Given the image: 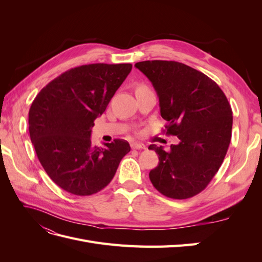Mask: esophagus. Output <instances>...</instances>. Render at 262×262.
Listing matches in <instances>:
<instances>
[{"label":"esophagus","instance_id":"obj_1","mask_svg":"<svg viewBox=\"0 0 262 262\" xmlns=\"http://www.w3.org/2000/svg\"><path fill=\"white\" fill-rule=\"evenodd\" d=\"M131 147L133 149H145V145L142 144V143H137V142H134V143L131 144Z\"/></svg>","mask_w":262,"mask_h":262}]
</instances>
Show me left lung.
<instances>
[{
    "label": "left lung",
    "instance_id": "8db88e82",
    "mask_svg": "<svg viewBox=\"0 0 262 262\" xmlns=\"http://www.w3.org/2000/svg\"><path fill=\"white\" fill-rule=\"evenodd\" d=\"M136 68L160 98L166 134L179 139L167 152L148 146L160 158L150 182L165 196L188 199L207 188L224 161L232 138L231 105L215 82L184 63L142 61Z\"/></svg>",
    "mask_w": 262,
    "mask_h": 262
}]
</instances>
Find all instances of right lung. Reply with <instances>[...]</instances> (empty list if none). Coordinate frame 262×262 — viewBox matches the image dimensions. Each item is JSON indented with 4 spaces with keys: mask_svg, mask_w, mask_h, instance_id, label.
I'll list each match as a JSON object with an SVG mask.
<instances>
[{
    "mask_svg": "<svg viewBox=\"0 0 262 262\" xmlns=\"http://www.w3.org/2000/svg\"><path fill=\"white\" fill-rule=\"evenodd\" d=\"M132 64L94 63L73 68L38 93L29 109L30 140L54 184L75 195H91L114 178L130 152L126 141L92 144L94 121L105 112Z\"/></svg>",
    "mask_w": 262,
    "mask_h": 262,
    "instance_id": "add662e5",
    "label": "right lung"
}]
</instances>
